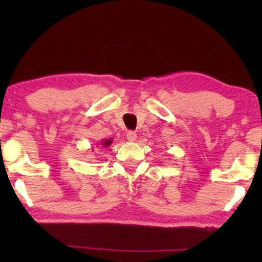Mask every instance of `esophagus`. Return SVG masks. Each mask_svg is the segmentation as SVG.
Masks as SVG:
<instances>
[{
  "label": "esophagus",
  "instance_id": "1",
  "mask_svg": "<svg viewBox=\"0 0 262 262\" xmlns=\"http://www.w3.org/2000/svg\"><path fill=\"white\" fill-rule=\"evenodd\" d=\"M126 138L128 142H135L136 139H137V135H136V132H134V131H128L126 135Z\"/></svg>",
  "mask_w": 262,
  "mask_h": 262
}]
</instances>
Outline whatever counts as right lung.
<instances>
[{"mask_svg":"<svg viewBox=\"0 0 262 262\" xmlns=\"http://www.w3.org/2000/svg\"><path fill=\"white\" fill-rule=\"evenodd\" d=\"M112 142H113V139H102L101 142H99L98 143V145H102L103 148H107V146H110L111 144H112Z\"/></svg>","mask_w":262,"mask_h":262,"instance_id":"add662e5","label":"right lung"}]
</instances>
